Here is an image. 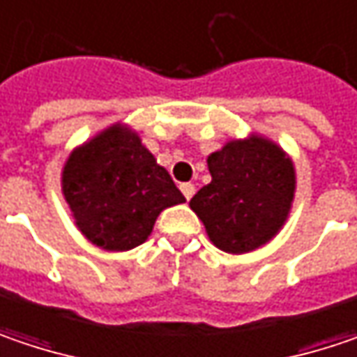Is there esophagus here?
Segmentation results:
<instances>
[{
	"label": "esophagus",
	"mask_w": 357,
	"mask_h": 357,
	"mask_svg": "<svg viewBox=\"0 0 357 357\" xmlns=\"http://www.w3.org/2000/svg\"><path fill=\"white\" fill-rule=\"evenodd\" d=\"M179 190H181V194L185 196V199H190L194 194H196V188H194V183H181L179 185Z\"/></svg>",
	"instance_id": "1"
}]
</instances>
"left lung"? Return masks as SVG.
<instances>
[{
	"mask_svg": "<svg viewBox=\"0 0 357 357\" xmlns=\"http://www.w3.org/2000/svg\"><path fill=\"white\" fill-rule=\"evenodd\" d=\"M208 169L212 181L190 208L220 250L250 252L281 230L295 196V169L279 145L259 135L230 141L208 158Z\"/></svg>",
	"mask_w": 357,
	"mask_h": 357,
	"instance_id": "1",
	"label": "left lung"
}]
</instances>
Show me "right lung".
<instances>
[{"label": "right lung", "mask_w": 357, "mask_h": 357, "mask_svg": "<svg viewBox=\"0 0 357 357\" xmlns=\"http://www.w3.org/2000/svg\"><path fill=\"white\" fill-rule=\"evenodd\" d=\"M62 192L80 232L105 250L143 244L159 212L185 202L167 169L123 125L74 149L62 172Z\"/></svg>", "instance_id": "obj_1"}]
</instances>
